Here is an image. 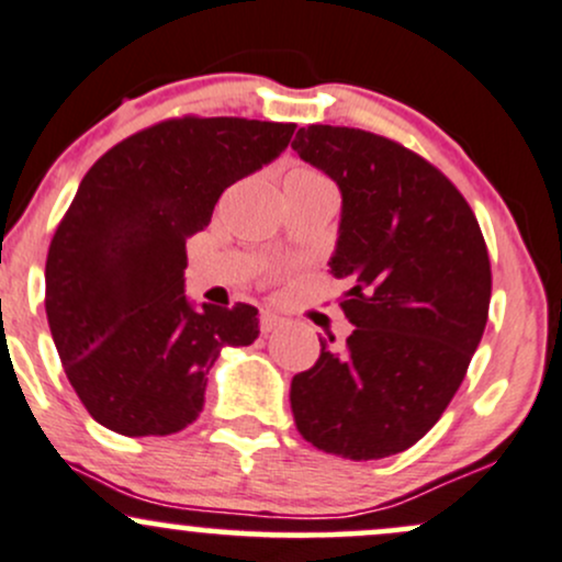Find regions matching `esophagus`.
I'll return each instance as SVG.
<instances>
[{"instance_id": "34e87169", "label": "esophagus", "mask_w": 562, "mask_h": 562, "mask_svg": "<svg viewBox=\"0 0 562 562\" xmlns=\"http://www.w3.org/2000/svg\"><path fill=\"white\" fill-rule=\"evenodd\" d=\"M280 317L274 315V312H261V330L263 334H269V330H274L277 326H280Z\"/></svg>"}]
</instances>
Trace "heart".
I'll use <instances>...</instances> for the list:
<instances>
[{
	"instance_id": "heart-1",
	"label": "heart",
	"mask_w": 562,
	"mask_h": 562,
	"mask_svg": "<svg viewBox=\"0 0 562 562\" xmlns=\"http://www.w3.org/2000/svg\"><path fill=\"white\" fill-rule=\"evenodd\" d=\"M288 177H304V180H315V177H321L315 172V169H306V167H299V169H293L291 175Z\"/></svg>"
}]
</instances>
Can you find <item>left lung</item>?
Returning <instances> with one entry per match:
<instances>
[{
    "label": "left lung",
    "instance_id": "1",
    "mask_svg": "<svg viewBox=\"0 0 562 562\" xmlns=\"http://www.w3.org/2000/svg\"><path fill=\"white\" fill-rule=\"evenodd\" d=\"M293 150L341 191L330 274L350 282L345 347L291 382L317 450L380 460L423 439L458 393L490 306V258L469 202L398 142L347 126L299 128Z\"/></svg>",
    "mask_w": 562,
    "mask_h": 562
}]
</instances>
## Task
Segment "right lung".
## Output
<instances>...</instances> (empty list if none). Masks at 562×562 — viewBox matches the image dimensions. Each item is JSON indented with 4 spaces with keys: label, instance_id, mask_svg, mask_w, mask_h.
<instances>
[{
    "label": "right lung",
    "instance_id": "1",
    "mask_svg": "<svg viewBox=\"0 0 562 562\" xmlns=\"http://www.w3.org/2000/svg\"><path fill=\"white\" fill-rule=\"evenodd\" d=\"M293 132L296 123L172 117L117 142L82 177L47 250L45 312L67 380L99 425L177 434L204 409L223 347L256 341V306L188 301L186 239Z\"/></svg>",
    "mask_w": 562,
    "mask_h": 562
}]
</instances>
